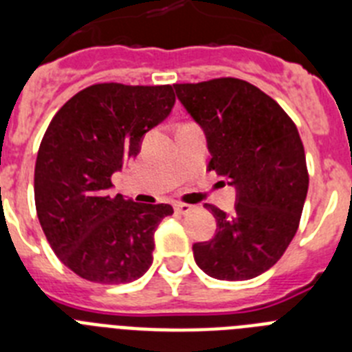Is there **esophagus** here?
Masks as SVG:
<instances>
[{"instance_id":"1","label":"esophagus","mask_w":352,"mask_h":352,"mask_svg":"<svg viewBox=\"0 0 352 352\" xmlns=\"http://www.w3.org/2000/svg\"><path fill=\"white\" fill-rule=\"evenodd\" d=\"M194 210V206H190V204H185V203H176L174 204V211L179 214H186L190 213V211Z\"/></svg>"}]
</instances>
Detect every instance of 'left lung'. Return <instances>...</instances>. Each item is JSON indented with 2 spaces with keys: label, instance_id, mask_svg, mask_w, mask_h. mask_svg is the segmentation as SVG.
I'll return each mask as SVG.
<instances>
[{
  "label": "left lung",
  "instance_id": "1",
  "mask_svg": "<svg viewBox=\"0 0 352 352\" xmlns=\"http://www.w3.org/2000/svg\"><path fill=\"white\" fill-rule=\"evenodd\" d=\"M183 107L203 126L210 170L236 186L234 213L204 204L214 238L194 243V259L219 280H248L284 256L300 226L309 170L294 121L257 86L234 77L174 84Z\"/></svg>",
  "mask_w": 352,
  "mask_h": 352
}]
</instances>
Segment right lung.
Returning a JSON list of instances; mask_svg holds the SVG:
<instances>
[{
  "label": "right lung",
  "mask_w": 352,
  "mask_h": 352,
  "mask_svg": "<svg viewBox=\"0 0 352 352\" xmlns=\"http://www.w3.org/2000/svg\"><path fill=\"white\" fill-rule=\"evenodd\" d=\"M174 102L170 84H93L72 96L43 133L35 164L36 214L56 256L80 278L126 284L153 263V234L173 206L133 203L109 188Z\"/></svg>",
  "instance_id": "1"
}]
</instances>
